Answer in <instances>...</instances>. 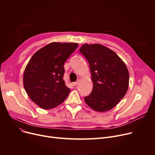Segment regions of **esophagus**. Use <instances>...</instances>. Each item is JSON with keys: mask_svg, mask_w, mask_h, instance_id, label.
Masks as SVG:
<instances>
[{"mask_svg": "<svg viewBox=\"0 0 155 155\" xmlns=\"http://www.w3.org/2000/svg\"><path fill=\"white\" fill-rule=\"evenodd\" d=\"M78 84V81H77V82H75L73 83V85H74V86H76V85H77Z\"/></svg>", "mask_w": 155, "mask_h": 155, "instance_id": "34e87169", "label": "esophagus"}]
</instances>
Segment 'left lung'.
I'll use <instances>...</instances> for the list:
<instances>
[{
  "label": "left lung",
  "instance_id": "obj_1",
  "mask_svg": "<svg viewBox=\"0 0 155 155\" xmlns=\"http://www.w3.org/2000/svg\"><path fill=\"white\" fill-rule=\"evenodd\" d=\"M79 51L89 63L93 82L92 92L84 98L85 103L95 111L110 110L127 91V67L114 51L100 44H84Z\"/></svg>",
  "mask_w": 155,
  "mask_h": 155
}]
</instances>
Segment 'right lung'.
<instances>
[{
	"label": "right lung",
	"instance_id": "1",
	"mask_svg": "<svg viewBox=\"0 0 155 155\" xmlns=\"http://www.w3.org/2000/svg\"><path fill=\"white\" fill-rule=\"evenodd\" d=\"M78 46L51 43L31 57L24 70L23 84L29 98L41 108H54L68 97L70 89L63 80L64 63Z\"/></svg>",
	"mask_w": 155,
	"mask_h": 155
}]
</instances>
